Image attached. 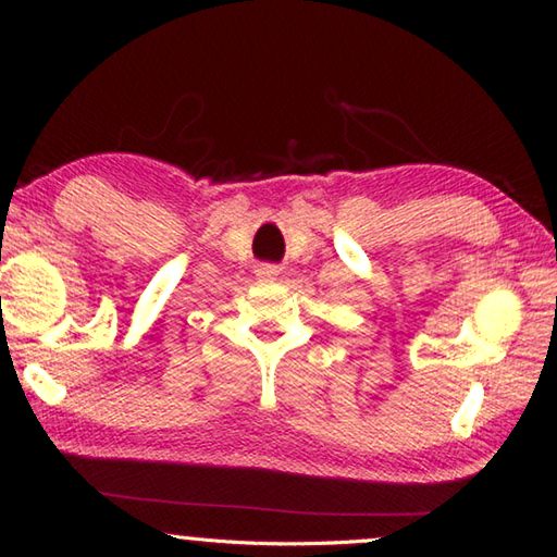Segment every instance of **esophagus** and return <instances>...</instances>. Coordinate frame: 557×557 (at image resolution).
Returning a JSON list of instances; mask_svg holds the SVG:
<instances>
[{
	"label": "esophagus",
	"mask_w": 557,
	"mask_h": 557,
	"mask_svg": "<svg viewBox=\"0 0 557 557\" xmlns=\"http://www.w3.org/2000/svg\"><path fill=\"white\" fill-rule=\"evenodd\" d=\"M257 276H259L261 281H273V278L278 276V269L271 267V263H261V267L257 269Z\"/></svg>",
	"instance_id": "esophagus-1"
}]
</instances>
